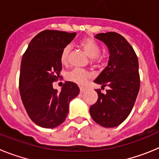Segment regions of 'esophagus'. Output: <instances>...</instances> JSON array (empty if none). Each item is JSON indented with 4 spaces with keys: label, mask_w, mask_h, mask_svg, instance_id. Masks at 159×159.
Instances as JSON below:
<instances>
[{
    "label": "esophagus",
    "mask_w": 159,
    "mask_h": 159,
    "mask_svg": "<svg viewBox=\"0 0 159 159\" xmlns=\"http://www.w3.org/2000/svg\"><path fill=\"white\" fill-rule=\"evenodd\" d=\"M80 93H84V92L87 90V88H83V87H80Z\"/></svg>",
    "instance_id": "obj_1"
}]
</instances>
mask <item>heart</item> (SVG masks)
Returning a JSON list of instances; mask_svg holds the SVG:
<instances>
[{"label": "heart", "mask_w": 159, "mask_h": 159, "mask_svg": "<svg viewBox=\"0 0 159 159\" xmlns=\"http://www.w3.org/2000/svg\"><path fill=\"white\" fill-rule=\"evenodd\" d=\"M80 46L84 53L89 57L92 64L98 65L102 62V57L99 56V46L92 38H84L80 42ZM70 52V47L66 46L60 54V62L65 65L68 61V56ZM91 78V74L84 70L74 69L67 74V79L69 81L82 85Z\"/></svg>", "instance_id": "b5f03b06"}]
</instances>
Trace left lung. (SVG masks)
<instances>
[{"label":"left lung","instance_id":"1","mask_svg":"<svg viewBox=\"0 0 159 159\" xmlns=\"http://www.w3.org/2000/svg\"><path fill=\"white\" fill-rule=\"evenodd\" d=\"M109 50L108 64L94 82L102 85L95 90L98 99L90 107L94 121L104 127H115L128 117L134 107L140 88L139 60L127 40L117 32H110L95 35Z\"/></svg>","mask_w":159,"mask_h":159}]
</instances>
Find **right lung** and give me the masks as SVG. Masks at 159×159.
<instances>
[{
  "label": "right lung",
  "mask_w": 159,
  "mask_h": 159,
  "mask_svg": "<svg viewBox=\"0 0 159 159\" xmlns=\"http://www.w3.org/2000/svg\"><path fill=\"white\" fill-rule=\"evenodd\" d=\"M75 32L44 30L35 36L23 55L19 79L20 94L29 118L43 128H54L66 119L69 102L80 93L75 83L66 81L58 92L52 83L62 70L60 54Z\"/></svg>",
  "instance_id": "1"
}]
</instances>
